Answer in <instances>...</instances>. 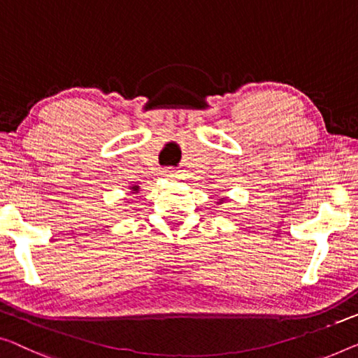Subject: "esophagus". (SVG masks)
<instances>
[{"mask_svg": "<svg viewBox=\"0 0 358 358\" xmlns=\"http://www.w3.org/2000/svg\"><path fill=\"white\" fill-rule=\"evenodd\" d=\"M162 175H165V177H173V172H172V170L165 169V170H162Z\"/></svg>", "mask_w": 358, "mask_h": 358, "instance_id": "esophagus-1", "label": "esophagus"}]
</instances>
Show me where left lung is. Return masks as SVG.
I'll use <instances>...</instances> for the list:
<instances>
[{
    "label": "left lung",
    "mask_w": 358,
    "mask_h": 358,
    "mask_svg": "<svg viewBox=\"0 0 358 358\" xmlns=\"http://www.w3.org/2000/svg\"><path fill=\"white\" fill-rule=\"evenodd\" d=\"M220 202H222V201H220Z\"/></svg>",
    "instance_id": "obj_1"
}]
</instances>
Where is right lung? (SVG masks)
<instances>
[{
	"label": "right lung",
	"instance_id": "1",
	"mask_svg": "<svg viewBox=\"0 0 358 358\" xmlns=\"http://www.w3.org/2000/svg\"><path fill=\"white\" fill-rule=\"evenodd\" d=\"M131 191H135V193H138V186H131Z\"/></svg>",
	"mask_w": 358,
	"mask_h": 358
}]
</instances>
